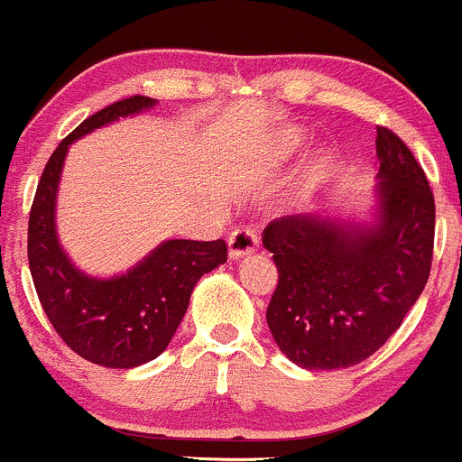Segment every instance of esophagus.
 Returning <instances> with one entry per match:
<instances>
[{
    "mask_svg": "<svg viewBox=\"0 0 462 462\" xmlns=\"http://www.w3.org/2000/svg\"><path fill=\"white\" fill-rule=\"evenodd\" d=\"M260 246V237L249 226H240L229 233V257L231 260H242L245 255H251Z\"/></svg>",
    "mask_w": 462,
    "mask_h": 462,
    "instance_id": "esophagus-1",
    "label": "esophagus"
}]
</instances>
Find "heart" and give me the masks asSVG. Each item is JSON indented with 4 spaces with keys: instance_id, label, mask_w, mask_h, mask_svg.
Returning <instances> with one entry per match:
<instances>
[{
    "instance_id": "obj_1",
    "label": "heart",
    "mask_w": 462,
    "mask_h": 462,
    "mask_svg": "<svg viewBox=\"0 0 462 462\" xmlns=\"http://www.w3.org/2000/svg\"><path fill=\"white\" fill-rule=\"evenodd\" d=\"M300 145H301L300 134H297L295 130H284V132L277 134L275 145H273V153H275L277 158H286V156H291V153L295 152ZM328 165H330V156L328 153H321V156L315 161V165H312V171L321 173Z\"/></svg>"
}]
</instances>
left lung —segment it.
<instances>
[{
	"instance_id": "obj_1",
	"label": "left lung",
	"mask_w": 462,
	"mask_h": 462,
	"mask_svg": "<svg viewBox=\"0 0 462 462\" xmlns=\"http://www.w3.org/2000/svg\"><path fill=\"white\" fill-rule=\"evenodd\" d=\"M379 173L365 220L297 213L264 229L280 280L266 321L282 355L306 370H339L374 355L430 277L434 196L403 141L376 127Z\"/></svg>"
}]
</instances>
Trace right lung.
<instances>
[{"mask_svg":"<svg viewBox=\"0 0 462 462\" xmlns=\"http://www.w3.org/2000/svg\"><path fill=\"white\" fill-rule=\"evenodd\" d=\"M156 103L123 98L63 138L42 173L28 222V264L48 319L77 355L103 368L156 359L180 326L198 280L226 262L225 240H165L125 273L97 277L79 269L59 242L57 193L72 143Z\"/></svg>","mask_w":462,"mask_h":462,"instance_id":"add662e5","label":"right lung"}]
</instances>
